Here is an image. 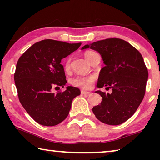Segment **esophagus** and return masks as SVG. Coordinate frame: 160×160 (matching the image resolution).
I'll use <instances>...</instances> for the list:
<instances>
[{"label":"esophagus","instance_id":"esophagus-1","mask_svg":"<svg viewBox=\"0 0 160 160\" xmlns=\"http://www.w3.org/2000/svg\"><path fill=\"white\" fill-rule=\"evenodd\" d=\"M81 94H82V95H89L90 92H87V91H84V90H82L81 91Z\"/></svg>","mask_w":160,"mask_h":160}]
</instances>
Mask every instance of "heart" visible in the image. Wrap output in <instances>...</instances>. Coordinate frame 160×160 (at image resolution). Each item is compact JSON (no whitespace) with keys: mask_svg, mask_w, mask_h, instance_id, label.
I'll return each instance as SVG.
<instances>
[{"mask_svg":"<svg viewBox=\"0 0 160 160\" xmlns=\"http://www.w3.org/2000/svg\"><path fill=\"white\" fill-rule=\"evenodd\" d=\"M95 52L92 51H87L85 52L84 56L87 58V60L90 61V59L92 56L93 54H95ZM65 71H68L70 69V60H67L64 65ZM94 81H95V77L93 76H76L73 78H72L71 84L75 87H80L82 89H89L92 85Z\"/></svg>","mask_w":160,"mask_h":160,"instance_id":"1","label":"heart"}]
</instances>
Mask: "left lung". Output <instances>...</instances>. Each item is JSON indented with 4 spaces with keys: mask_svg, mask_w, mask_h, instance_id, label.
I'll list each match as a JSON object with an SVG mask.
<instances>
[{
    "mask_svg": "<svg viewBox=\"0 0 160 160\" xmlns=\"http://www.w3.org/2000/svg\"><path fill=\"white\" fill-rule=\"evenodd\" d=\"M101 55L106 65L100 72L97 87L112 89L111 94L96 91L102 97L100 105L92 108L96 118L110 125L130 119L145 95L148 69L138 49L120 38H111L87 44Z\"/></svg>",
    "mask_w": 160,
    "mask_h": 160,
    "instance_id": "obj_1",
    "label": "left lung"
}]
</instances>
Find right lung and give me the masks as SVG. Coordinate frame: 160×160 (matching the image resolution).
<instances>
[{
  "mask_svg": "<svg viewBox=\"0 0 160 160\" xmlns=\"http://www.w3.org/2000/svg\"><path fill=\"white\" fill-rule=\"evenodd\" d=\"M81 44L45 39L32 45L17 61L14 82L19 102L41 125L62 122L68 115L72 100L81 94L79 89L73 87L52 92L68 82L61 60Z\"/></svg>",
  "mask_w": 160,
  "mask_h": 160,
  "instance_id": "1",
  "label": "right lung"
}]
</instances>
